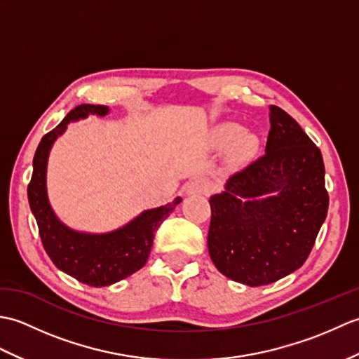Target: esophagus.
Returning a JSON list of instances; mask_svg holds the SVG:
<instances>
[{"label": "esophagus", "instance_id": "1", "mask_svg": "<svg viewBox=\"0 0 359 359\" xmlns=\"http://www.w3.org/2000/svg\"><path fill=\"white\" fill-rule=\"evenodd\" d=\"M211 191V185L205 179H194L187 185L188 194H208Z\"/></svg>", "mask_w": 359, "mask_h": 359}]
</instances>
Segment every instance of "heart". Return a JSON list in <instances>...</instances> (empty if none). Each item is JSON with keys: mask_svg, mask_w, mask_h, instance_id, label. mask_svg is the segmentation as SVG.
<instances>
[{"mask_svg": "<svg viewBox=\"0 0 359 359\" xmlns=\"http://www.w3.org/2000/svg\"><path fill=\"white\" fill-rule=\"evenodd\" d=\"M242 132L243 131L239 125L225 123L217 129V139L224 143H230L239 137L238 148L241 151H250L256 144V137L253 134H248V133H244L242 135Z\"/></svg>", "mask_w": 359, "mask_h": 359, "instance_id": "1", "label": "heart"}]
</instances>
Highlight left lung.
Masks as SVG:
<instances>
[{
    "instance_id": "1",
    "label": "left lung",
    "mask_w": 359,
    "mask_h": 359,
    "mask_svg": "<svg viewBox=\"0 0 359 359\" xmlns=\"http://www.w3.org/2000/svg\"><path fill=\"white\" fill-rule=\"evenodd\" d=\"M323 154L297 121L270 106L265 152L210 199L208 250L241 284L266 285L302 266L329 210Z\"/></svg>"
}]
</instances>
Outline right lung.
<instances>
[{"instance_id":"obj_1","label":"right lung","mask_w":359,"mask_h":359,"mask_svg":"<svg viewBox=\"0 0 359 359\" xmlns=\"http://www.w3.org/2000/svg\"><path fill=\"white\" fill-rule=\"evenodd\" d=\"M108 106L80 104L62 120L57 128L46 134L34 156V172L27 187V199L32 210L38 233L46 253L57 269L67 273L90 287H106L140 270L147 264L157 228L171 215L175 205L182 202L175 197L171 203L143 211L125 226L106 234L74 231L62 224L52 211L46 191V168L53 142L62 135L69 121L93 116H106Z\"/></svg>"}]
</instances>
